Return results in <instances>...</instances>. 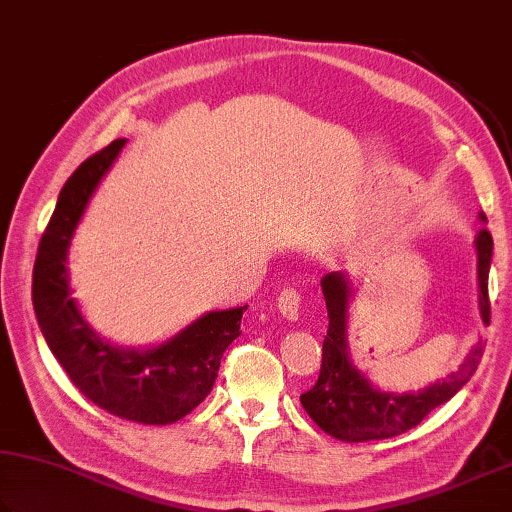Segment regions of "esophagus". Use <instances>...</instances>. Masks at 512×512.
<instances>
[{
    "instance_id": "1",
    "label": "esophagus",
    "mask_w": 512,
    "mask_h": 512,
    "mask_svg": "<svg viewBox=\"0 0 512 512\" xmlns=\"http://www.w3.org/2000/svg\"><path fill=\"white\" fill-rule=\"evenodd\" d=\"M301 310V292L297 288H283L279 294V312L285 317L294 321L299 317Z\"/></svg>"
}]
</instances>
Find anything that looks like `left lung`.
<instances>
[{
    "label": "left lung",
    "instance_id": "1",
    "mask_svg": "<svg viewBox=\"0 0 512 512\" xmlns=\"http://www.w3.org/2000/svg\"><path fill=\"white\" fill-rule=\"evenodd\" d=\"M486 220V215L481 213ZM479 254V306L481 317L490 324V297L488 272L492 258V236L483 229L477 236ZM321 292L328 310V335L321 348V371L315 387L301 393V405L308 416L324 429L326 434L346 443L382 441L405 434L420 420L432 414L436 407L450 400L477 371L483 346L474 348L459 373L447 380H438L420 393H384L373 387L364 375L355 369L346 351V310L351 299V285L339 272H330L321 279Z\"/></svg>",
    "mask_w": 512,
    "mask_h": 512
}]
</instances>
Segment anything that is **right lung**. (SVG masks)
<instances>
[{"mask_svg":"<svg viewBox=\"0 0 512 512\" xmlns=\"http://www.w3.org/2000/svg\"><path fill=\"white\" fill-rule=\"evenodd\" d=\"M125 146L116 139L67 179L33 265V308L53 357L74 387L107 414L141 425H168L200 405L218 378L222 353L242 335L247 306L209 312L148 351H123L98 339L80 317L67 283V247L101 177Z\"/></svg>","mask_w":512,"mask_h":512,"instance_id":"add662e5","label":"right lung"}]
</instances>
